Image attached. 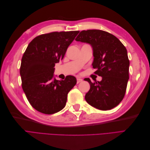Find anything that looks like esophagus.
<instances>
[{
  "label": "esophagus",
  "mask_w": 150,
  "mask_h": 150,
  "mask_svg": "<svg viewBox=\"0 0 150 150\" xmlns=\"http://www.w3.org/2000/svg\"><path fill=\"white\" fill-rule=\"evenodd\" d=\"M83 81V79H81V78H77V83H81V82H82Z\"/></svg>",
  "instance_id": "34e87169"
}]
</instances>
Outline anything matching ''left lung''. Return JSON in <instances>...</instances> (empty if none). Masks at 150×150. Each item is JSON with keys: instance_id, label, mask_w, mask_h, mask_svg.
Segmentation results:
<instances>
[{"instance_id": "left-lung-1", "label": "left lung", "mask_w": 150, "mask_h": 150, "mask_svg": "<svg viewBox=\"0 0 150 150\" xmlns=\"http://www.w3.org/2000/svg\"><path fill=\"white\" fill-rule=\"evenodd\" d=\"M76 41L87 43L93 49L92 66L95 73L102 77L101 81L90 84L85 99L91 106L100 110H110L121 103L129 79V61L124 45L115 35L101 30H83Z\"/></svg>"}]
</instances>
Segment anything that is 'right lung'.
<instances>
[{
	"label": "right lung",
	"instance_id": "add662e5",
	"mask_svg": "<svg viewBox=\"0 0 150 150\" xmlns=\"http://www.w3.org/2000/svg\"><path fill=\"white\" fill-rule=\"evenodd\" d=\"M79 31L54 32L35 38L29 44L21 60L22 87L35 110L47 115L62 110L67 94L76 85L74 76L57 80L56 63L64 57L67 49Z\"/></svg>",
	"mask_w": 150,
	"mask_h": 150
}]
</instances>
